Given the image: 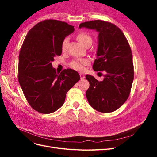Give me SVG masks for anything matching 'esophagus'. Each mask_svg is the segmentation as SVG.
Returning <instances> with one entry per match:
<instances>
[{
	"label": "esophagus",
	"mask_w": 157,
	"mask_h": 157,
	"mask_svg": "<svg viewBox=\"0 0 157 157\" xmlns=\"http://www.w3.org/2000/svg\"><path fill=\"white\" fill-rule=\"evenodd\" d=\"M79 75H80V78H81V79H83V78H85V76H84V74H82V73H80Z\"/></svg>",
	"instance_id": "34e87169"
}]
</instances>
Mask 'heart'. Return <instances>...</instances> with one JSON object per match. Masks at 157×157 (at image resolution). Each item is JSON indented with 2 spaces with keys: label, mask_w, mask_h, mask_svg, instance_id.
<instances>
[{
  "label": "heart",
  "mask_w": 157,
  "mask_h": 157,
  "mask_svg": "<svg viewBox=\"0 0 157 157\" xmlns=\"http://www.w3.org/2000/svg\"><path fill=\"white\" fill-rule=\"evenodd\" d=\"M77 40L83 44L84 46L86 45L88 42H91L92 43V37L90 36L89 34L87 33L84 31H80L77 35ZM67 42V38H65L61 42V50L64 51L66 48V44ZM90 63V61L86 58H81V59H73L70 62L69 66L73 68V69L78 71H82L84 69V67Z\"/></svg>",
  "instance_id": "heart-1"
}]
</instances>
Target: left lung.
<instances>
[{
    "label": "left lung",
    "instance_id": "1",
    "mask_svg": "<svg viewBox=\"0 0 157 157\" xmlns=\"http://www.w3.org/2000/svg\"><path fill=\"white\" fill-rule=\"evenodd\" d=\"M79 27L99 33L97 58L93 69L105 73L102 81L86 75L90 83L86 93L88 103L99 112L115 111L127 100L134 80L130 44L124 33L112 23L98 20L80 23Z\"/></svg>",
    "mask_w": 157,
    "mask_h": 157
}]
</instances>
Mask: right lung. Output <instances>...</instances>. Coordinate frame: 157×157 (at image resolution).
<instances>
[{
    "label": "right lung",
    "mask_w": 157,
    "mask_h": 157,
    "mask_svg": "<svg viewBox=\"0 0 157 157\" xmlns=\"http://www.w3.org/2000/svg\"><path fill=\"white\" fill-rule=\"evenodd\" d=\"M74 27L56 20L38 23L29 31L19 54L18 81L34 110L43 114L58 110L66 94L80 80L78 72L67 69L57 74L52 61L61 54V42Z\"/></svg>",
    "instance_id": "1"
}]
</instances>
